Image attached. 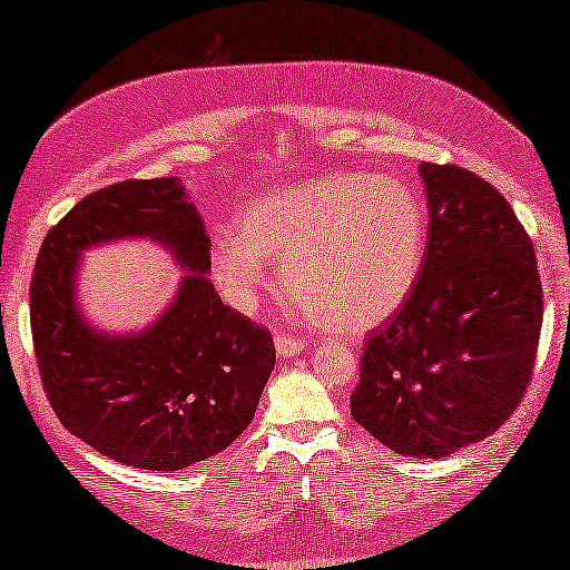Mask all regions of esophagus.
I'll use <instances>...</instances> for the list:
<instances>
[{
    "mask_svg": "<svg viewBox=\"0 0 570 570\" xmlns=\"http://www.w3.org/2000/svg\"><path fill=\"white\" fill-rule=\"evenodd\" d=\"M275 350L279 357H293V355H301L303 350H306V340L295 337V334H285V332H277L275 334Z\"/></svg>",
    "mask_w": 570,
    "mask_h": 570,
    "instance_id": "obj_1",
    "label": "esophagus"
}]
</instances>
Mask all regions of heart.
<instances>
[{
	"label": "heart",
	"mask_w": 570,
	"mask_h": 570,
	"mask_svg": "<svg viewBox=\"0 0 570 570\" xmlns=\"http://www.w3.org/2000/svg\"><path fill=\"white\" fill-rule=\"evenodd\" d=\"M428 217L417 191L384 174H324L248 202L209 248L215 283L252 308L283 264L291 298L316 322L361 332L386 322L423 264Z\"/></svg>",
	"instance_id": "obj_1"
}]
</instances>
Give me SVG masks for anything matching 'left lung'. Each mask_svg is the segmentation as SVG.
I'll use <instances>...</instances> for the list:
<instances>
[{
    "label": "left lung",
    "instance_id": "obj_1",
    "mask_svg": "<svg viewBox=\"0 0 570 570\" xmlns=\"http://www.w3.org/2000/svg\"><path fill=\"white\" fill-rule=\"evenodd\" d=\"M417 168L431 215L425 259L407 301L368 334L350 410L396 454L441 459L519 407L540 345L542 283L501 191L459 166Z\"/></svg>",
    "mask_w": 570,
    "mask_h": 570
}]
</instances>
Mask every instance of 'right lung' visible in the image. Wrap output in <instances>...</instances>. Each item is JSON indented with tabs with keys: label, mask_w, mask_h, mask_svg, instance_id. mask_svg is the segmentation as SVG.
I'll list each match as a JSON object with an SVG mask.
<instances>
[{
	"label": "right lung",
	"mask_w": 570,
	"mask_h": 570,
	"mask_svg": "<svg viewBox=\"0 0 570 570\" xmlns=\"http://www.w3.org/2000/svg\"><path fill=\"white\" fill-rule=\"evenodd\" d=\"M150 237L187 275L142 333L108 335L76 306L90 245ZM205 223L176 176L92 191L43 238L30 283L38 371L61 425L108 459L176 472L228 449L252 423L275 368V342L207 279Z\"/></svg>",
	"instance_id": "obj_1"
}]
</instances>
